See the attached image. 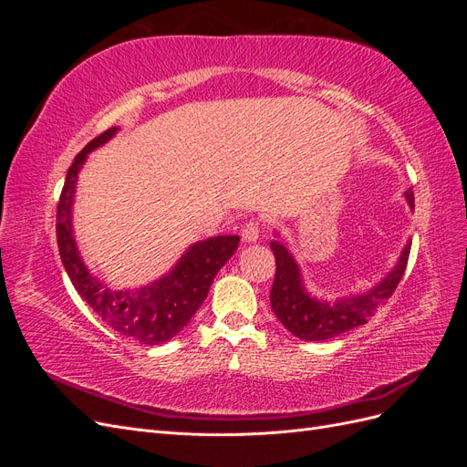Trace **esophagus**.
<instances>
[{
    "label": "esophagus",
    "instance_id": "34e87169",
    "mask_svg": "<svg viewBox=\"0 0 467 467\" xmlns=\"http://www.w3.org/2000/svg\"><path fill=\"white\" fill-rule=\"evenodd\" d=\"M242 239L245 244H251V242H257L259 239V223L257 222H247L245 225H244V230H242Z\"/></svg>",
    "mask_w": 467,
    "mask_h": 467
}]
</instances>
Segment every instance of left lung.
<instances>
[{
    "instance_id": "1",
    "label": "left lung",
    "mask_w": 467,
    "mask_h": 467,
    "mask_svg": "<svg viewBox=\"0 0 467 467\" xmlns=\"http://www.w3.org/2000/svg\"><path fill=\"white\" fill-rule=\"evenodd\" d=\"M405 199L409 206L415 208V194L411 189L405 192ZM271 249L276 259V275L271 290L275 316L294 337L304 338V341H327V338L345 331L360 327L378 312L379 306H384L391 298V294L403 278L411 244L403 247L398 265L379 285L364 294L335 302L312 298L306 292L300 268L285 244L275 239Z\"/></svg>"
}]
</instances>
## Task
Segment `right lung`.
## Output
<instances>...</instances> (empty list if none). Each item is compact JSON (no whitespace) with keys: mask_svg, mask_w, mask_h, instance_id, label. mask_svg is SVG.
Masks as SVG:
<instances>
[{"mask_svg":"<svg viewBox=\"0 0 467 467\" xmlns=\"http://www.w3.org/2000/svg\"><path fill=\"white\" fill-rule=\"evenodd\" d=\"M119 129H109L83 148L69 165L56 210V239L60 259L78 294L109 327L142 345L173 338L206 300L212 280L234 255L239 237L216 235L196 242L160 280L136 290H110L99 282L79 257L72 232V204L78 173L88 153L103 146Z\"/></svg>","mask_w":467,"mask_h":467,"instance_id":"1","label":"right lung"}]
</instances>
